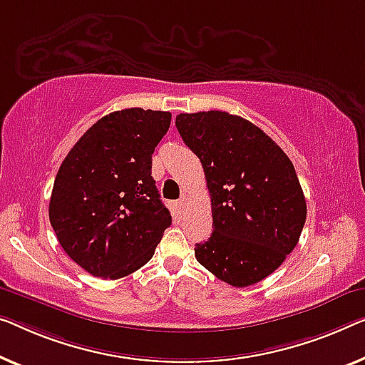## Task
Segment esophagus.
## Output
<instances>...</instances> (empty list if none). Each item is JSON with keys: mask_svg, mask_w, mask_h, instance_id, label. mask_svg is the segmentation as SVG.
Masks as SVG:
<instances>
[{"mask_svg": "<svg viewBox=\"0 0 365 365\" xmlns=\"http://www.w3.org/2000/svg\"><path fill=\"white\" fill-rule=\"evenodd\" d=\"M188 205H190V197H188L187 193H183L182 197H180V200H178V206H180L182 210H187Z\"/></svg>", "mask_w": 365, "mask_h": 365, "instance_id": "1", "label": "esophagus"}]
</instances>
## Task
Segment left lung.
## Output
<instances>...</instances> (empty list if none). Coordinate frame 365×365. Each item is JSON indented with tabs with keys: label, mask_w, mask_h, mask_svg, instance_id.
<instances>
[{
	"label": "left lung",
	"mask_w": 365,
	"mask_h": 365,
	"mask_svg": "<svg viewBox=\"0 0 365 365\" xmlns=\"http://www.w3.org/2000/svg\"><path fill=\"white\" fill-rule=\"evenodd\" d=\"M175 126L198 155L211 197L213 232L195 257L232 287L277 270L300 239L307 201L295 167L262 129L226 111L182 113Z\"/></svg>",
	"instance_id": "left-lung-1"
}]
</instances>
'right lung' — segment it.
Listing matches in <instances>:
<instances>
[{
  "label": "right lung",
  "mask_w": 365,
  "mask_h": 365,
  "mask_svg": "<svg viewBox=\"0 0 365 365\" xmlns=\"http://www.w3.org/2000/svg\"><path fill=\"white\" fill-rule=\"evenodd\" d=\"M170 119L143 108L106 114L58 168L48 220L68 257L93 277L116 280L140 269L172 225L152 178V154Z\"/></svg>",
  "instance_id": "obj_1"
}]
</instances>
